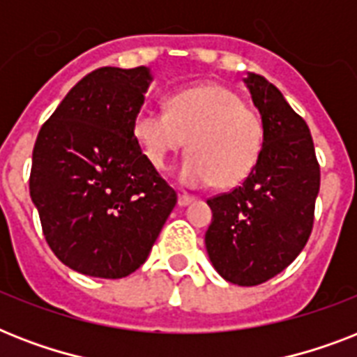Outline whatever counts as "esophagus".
<instances>
[{
    "label": "esophagus",
    "mask_w": 357,
    "mask_h": 357,
    "mask_svg": "<svg viewBox=\"0 0 357 357\" xmlns=\"http://www.w3.org/2000/svg\"><path fill=\"white\" fill-rule=\"evenodd\" d=\"M192 202H195V196H190V195H179L178 196V204L181 207L189 206V204H192Z\"/></svg>",
    "instance_id": "obj_1"
}]
</instances>
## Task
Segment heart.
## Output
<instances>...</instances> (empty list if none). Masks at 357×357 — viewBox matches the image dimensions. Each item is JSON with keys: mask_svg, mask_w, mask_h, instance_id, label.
<instances>
[{"mask_svg": "<svg viewBox=\"0 0 357 357\" xmlns=\"http://www.w3.org/2000/svg\"><path fill=\"white\" fill-rule=\"evenodd\" d=\"M133 135L159 170L189 139L190 153L179 165V179L192 187L215 181L220 189H231L259 161L265 129L257 111L244 105L229 86L202 83L176 92L168 100V111L140 109Z\"/></svg>", "mask_w": 357, "mask_h": 357, "instance_id": "b5f03b06", "label": "heart"}]
</instances>
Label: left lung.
<instances>
[{
	"label": "left lung",
	"mask_w": 357,
	"mask_h": 357,
	"mask_svg": "<svg viewBox=\"0 0 357 357\" xmlns=\"http://www.w3.org/2000/svg\"><path fill=\"white\" fill-rule=\"evenodd\" d=\"M263 120V148L248 178L207 200L213 222L206 248L213 266L252 287L287 268L304 250L315 220L321 167L305 120L263 75L244 79Z\"/></svg>",
	"instance_id": "left-lung-1"
}]
</instances>
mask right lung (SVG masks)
Returning <instances> with one entry per match:
<instances>
[{
    "instance_id": "1",
    "label": "right lung",
    "mask_w": 357,
    "mask_h": 357,
    "mask_svg": "<svg viewBox=\"0 0 357 357\" xmlns=\"http://www.w3.org/2000/svg\"><path fill=\"white\" fill-rule=\"evenodd\" d=\"M150 79L146 66L94 70L36 137L29 192L42 231L53 254L86 276L137 271L178 202L133 135Z\"/></svg>"
}]
</instances>
